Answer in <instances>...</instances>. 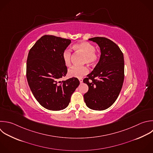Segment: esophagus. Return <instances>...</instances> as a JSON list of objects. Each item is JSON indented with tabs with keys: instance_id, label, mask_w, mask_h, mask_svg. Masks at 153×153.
<instances>
[{
	"instance_id": "esophagus-1",
	"label": "esophagus",
	"mask_w": 153,
	"mask_h": 153,
	"mask_svg": "<svg viewBox=\"0 0 153 153\" xmlns=\"http://www.w3.org/2000/svg\"><path fill=\"white\" fill-rule=\"evenodd\" d=\"M79 81L80 83H82L83 82V79L82 78H79Z\"/></svg>"
}]
</instances>
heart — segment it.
I'll use <instances>...</instances> for the list:
<instances>
[{"label":"heart","mask_w":153,"mask_h":153,"mask_svg":"<svg viewBox=\"0 0 153 153\" xmlns=\"http://www.w3.org/2000/svg\"><path fill=\"white\" fill-rule=\"evenodd\" d=\"M74 48L84 55L83 63L89 65H95L100 58L99 54L96 51L95 47L87 42H82L74 45ZM64 64L69 66L71 64V53L69 50H66L62 54ZM88 73V69L86 66H72L68 72V75L71 78H80Z\"/></svg>","instance_id":"b5f03b06"}]
</instances>
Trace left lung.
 I'll return each mask as SVG.
<instances>
[{
	"instance_id": "8db88e82",
	"label": "left lung",
	"mask_w": 153,
	"mask_h": 153,
	"mask_svg": "<svg viewBox=\"0 0 153 153\" xmlns=\"http://www.w3.org/2000/svg\"><path fill=\"white\" fill-rule=\"evenodd\" d=\"M97 44L100 57L93 71L83 82L88 86L84 94V102L93 110L102 111L110 107L117 100L124 78V56L119 47L104 37L88 39Z\"/></svg>"
}]
</instances>
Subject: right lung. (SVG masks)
<instances>
[{
	"mask_svg": "<svg viewBox=\"0 0 153 153\" xmlns=\"http://www.w3.org/2000/svg\"><path fill=\"white\" fill-rule=\"evenodd\" d=\"M71 42L70 39L44 35L29 52L26 65L29 85L39 104L48 110L66 108L79 84L76 78L59 81L68 72L62 54Z\"/></svg>",
	"mask_w": 153,
	"mask_h": 153,
	"instance_id": "right-lung-1",
	"label": "right lung"
}]
</instances>
